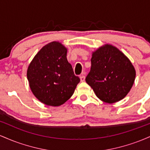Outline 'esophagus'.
<instances>
[{"label": "esophagus", "instance_id": "obj_1", "mask_svg": "<svg viewBox=\"0 0 150 150\" xmlns=\"http://www.w3.org/2000/svg\"><path fill=\"white\" fill-rule=\"evenodd\" d=\"M80 80H81V82H84V81L85 80V75H81V76H80Z\"/></svg>", "mask_w": 150, "mask_h": 150}]
</instances>
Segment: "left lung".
Wrapping results in <instances>:
<instances>
[{
	"label": "left lung",
	"mask_w": 150,
	"mask_h": 150,
	"mask_svg": "<svg viewBox=\"0 0 150 150\" xmlns=\"http://www.w3.org/2000/svg\"><path fill=\"white\" fill-rule=\"evenodd\" d=\"M91 63L85 80L99 99L112 104L128 94L135 81V70L121 51L106 44L93 52Z\"/></svg>",
	"instance_id": "1"
}]
</instances>
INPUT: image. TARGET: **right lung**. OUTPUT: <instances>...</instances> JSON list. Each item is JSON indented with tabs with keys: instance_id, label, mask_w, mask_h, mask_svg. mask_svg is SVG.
I'll list each match as a JSON object with an SVG mask.
<instances>
[{
	"instance_id": "obj_1",
	"label": "right lung",
	"mask_w": 150,
	"mask_h": 150,
	"mask_svg": "<svg viewBox=\"0 0 150 150\" xmlns=\"http://www.w3.org/2000/svg\"><path fill=\"white\" fill-rule=\"evenodd\" d=\"M66 56L67 49L61 43H49L37 53L27 69L32 92L48 106L64 104L80 81L74 74Z\"/></svg>"
}]
</instances>
